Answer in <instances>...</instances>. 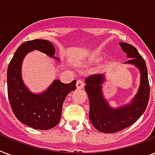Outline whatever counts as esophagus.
I'll use <instances>...</instances> for the list:
<instances>
[{"label": "esophagus", "instance_id": "1", "mask_svg": "<svg viewBox=\"0 0 155 155\" xmlns=\"http://www.w3.org/2000/svg\"><path fill=\"white\" fill-rule=\"evenodd\" d=\"M84 86V83L82 80H78L77 82H76V87L78 89H80V88H83Z\"/></svg>", "mask_w": 155, "mask_h": 155}]
</instances>
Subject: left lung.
<instances>
[{
  "mask_svg": "<svg viewBox=\"0 0 155 155\" xmlns=\"http://www.w3.org/2000/svg\"><path fill=\"white\" fill-rule=\"evenodd\" d=\"M124 52L127 54L130 63L136 66L141 74L139 88L130 104L112 108L106 101L102 93V84L104 76L101 74L90 75L85 80V91L89 100V119L98 131L113 134L124 130L134 124L143 114L150 98V84L147 68L144 58L134 46L119 42Z\"/></svg>",
  "mask_w": 155,
  "mask_h": 155,
  "instance_id": "1",
  "label": "left lung"
}]
</instances>
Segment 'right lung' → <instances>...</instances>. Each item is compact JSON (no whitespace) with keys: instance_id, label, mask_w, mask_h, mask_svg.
Returning a JSON list of instances; mask_svg holds the SVG:
<instances>
[{"instance_id":"add662e5","label":"right lung","mask_w":155,"mask_h":155,"mask_svg":"<svg viewBox=\"0 0 155 155\" xmlns=\"http://www.w3.org/2000/svg\"><path fill=\"white\" fill-rule=\"evenodd\" d=\"M39 51L54 57L55 49L51 42L35 39L23 42L13 54L7 70L8 97L15 117L23 124L35 130H47L58 125L66 97L75 90L76 80L63 84L54 80L45 92L35 94L28 89L21 78V64L25 56L32 51Z\"/></svg>"}]
</instances>
